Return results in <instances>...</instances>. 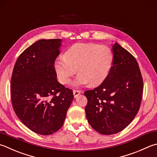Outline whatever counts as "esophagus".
<instances>
[{"mask_svg":"<svg viewBox=\"0 0 157 157\" xmlns=\"http://www.w3.org/2000/svg\"><path fill=\"white\" fill-rule=\"evenodd\" d=\"M73 94H74V96H75V98H76L80 94H81V91L78 90H74Z\"/></svg>","mask_w":157,"mask_h":157,"instance_id":"1","label":"esophagus"}]
</instances>
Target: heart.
Instances as JSON below:
<instances>
[{
    "label": "heart",
    "instance_id": "b5f03b06",
    "mask_svg": "<svg viewBox=\"0 0 157 157\" xmlns=\"http://www.w3.org/2000/svg\"><path fill=\"white\" fill-rule=\"evenodd\" d=\"M113 61L111 49L93 43H76L67 50L64 57L57 58L55 70L59 81L69 84L78 70L75 86L87 84L96 86L107 78Z\"/></svg>",
    "mask_w": 157,
    "mask_h": 157
}]
</instances>
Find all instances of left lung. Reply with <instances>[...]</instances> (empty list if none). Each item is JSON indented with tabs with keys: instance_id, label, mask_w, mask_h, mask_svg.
<instances>
[{
	"instance_id": "left-lung-1",
	"label": "left lung",
	"mask_w": 157,
	"mask_h": 157,
	"mask_svg": "<svg viewBox=\"0 0 157 157\" xmlns=\"http://www.w3.org/2000/svg\"><path fill=\"white\" fill-rule=\"evenodd\" d=\"M113 65L107 78L98 87L85 91V113L91 126L102 135L117 133L137 115L142 99L144 82L137 61L115 43Z\"/></svg>"
}]
</instances>
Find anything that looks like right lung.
<instances>
[{
	"label": "right lung",
	"instance_id": "1",
	"mask_svg": "<svg viewBox=\"0 0 157 157\" xmlns=\"http://www.w3.org/2000/svg\"><path fill=\"white\" fill-rule=\"evenodd\" d=\"M61 39L40 40L17 58L11 78L15 113L27 128L48 135L61 128L72 103L73 91L57 80L54 62Z\"/></svg>",
	"mask_w": 157,
	"mask_h": 157
}]
</instances>
